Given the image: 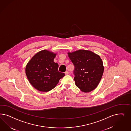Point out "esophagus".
Wrapping results in <instances>:
<instances>
[{
    "label": "esophagus",
    "instance_id": "1",
    "mask_svg": "<svg viewBox=\"0 0 131 131\" xmlns=\"http://www.w3.org/2000/svg\"><path fill=\"white\" fill-rule=\"evenodd\" d=\"M65 74L67 75H68L69 74V72L68 71H66L65 72Z\"/></svg>",
    "mask_w": 131,
    "mask_h": 131
}]
</instances>
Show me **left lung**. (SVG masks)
<instances>
[{
  "label": "left lung",
  "instance_id": "left-lung-1",
  "mask_svg": "<svg viewBox=\"0 0 131 131\" xmlns=\"http://www.w3.org/2000/svg\"><path fill=\"white\" fill-rule=\"evenodd\" d=\"M68 54L75 66L76 86L84 93L95 89L101 80L104 70L100 56L86 50L68 52Z\"/></svg>",
  "mask_w": 131,
  "mask_h": 131
}]
</instances>
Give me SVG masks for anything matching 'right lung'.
I'll return each mask as SVG.
<instances>
[{"instance_id": "1", "label": "right lung", "mask_w": 131, "mask_h": 131, "mask_svg": "<svg viewBox=\"0 0 131 131\" xmlns=\"http://www.w3.org/2000/svg\"><path fill=\"white\" fill-rule=\"evenodd\" d=\"M57 54L46 50L39 51L26 65L27 79L34 88L40 92L51 91L64 76L63 73L58 71L59 65L54 62Z\"/></svg>"}]
</instances>
